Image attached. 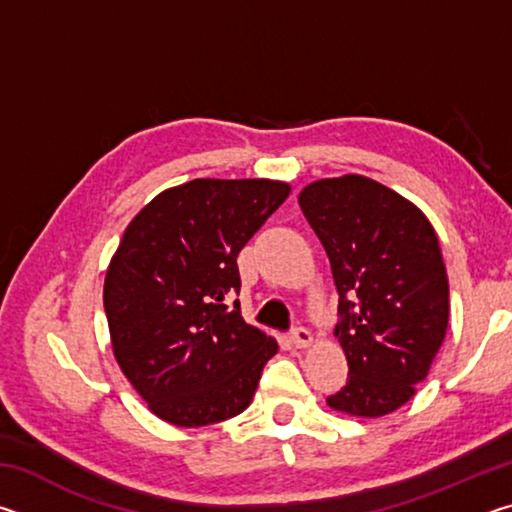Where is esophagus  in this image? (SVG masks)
I'll list each match as a JSON object with an SVG mask.
<instances>
[{"label":"esophagus","mask_w":512,"mask_h":512,"mask_svg":"<svg viewBox=\"0 0 512 512\" xmlns=\"http://www.w3.org/2000/svg\"><path fill=\"white\" fill-rule=\"evenodd\" d=\"M291 339H293V345H296L298 350H305L311 345V332L307 327H296L291 332Z\"/></svg>","instance_id":"obj_1"}]
</instances>
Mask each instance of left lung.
<instances>
[{"mask_svg": "<svg viewBox=\"0 0 512 512\" xmlns=\"http://www.w3.org/2000/svg\"><path fill=\"white\" fill-rule=\"evenodd\" d=\"M339 291L336 339L348 381L327 397L361 418L393 413L443 345L449 282L438 237L418 207L366 176L325 178L298 196Z\"/></svg>", "mask_w": 512, "mask_h": 512, "instance_id": "obj_1", "label": "left lung"}]
</instances>
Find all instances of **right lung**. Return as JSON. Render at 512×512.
I'll use <instances>...</instances> for the list:
<instances>
[{
    "label": "right lung",
    "instance_id": "right-lung-1",
    "mask_svg": "<svg viewBox=\"0 0 512 512\" xmlns=\"http://www.w3.org/2000/svg\"><path fill=\"white\" fill-rule=\"evenodd\" d=\"M289 192L264 178H196L164 189L128 223L103 307L121 372L164 422L205 427L253 400L277 343L232 300L237 255Z\"/></svg>",
    "mask_w": 512,
    "mask_h": 512
}]
</instances>
